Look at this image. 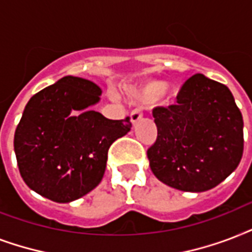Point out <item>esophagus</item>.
I'll return each mask as SVG.
<instances>
[{
	"mask_svg": "<svg viewBox=\"0 0 252 252\" xmlns=\"http://www.w3.org/2000/svg\"><path fill=\"white\" fill-rule=\"evenodd\" d=\"M130 118H131V124L132 126H135L140 120H142V112H140L139 109H135V110H132L131 114H130Z\"/></svg>",
	"mask_w": 252,
	"mask_h": 252,
	"instance_id": "34e87169",
	"label": "esophagus"
}]
</instances>
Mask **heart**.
Wrapping results in <instances>:
<instances>
[{
  "label": "heart",
  "instance_id": "b5f03b06",
  "mask_svg": "<svg viewBox=\"0 0 252 252\" xmlns=\"http://www.w3.org/2000/svg\"><path fill=\"white\" fill-rule=\"evenodd\" d=\"M126 92L131 98L139 102H153V101H157L159 97L165 101H169L173 97H176L179 93V88L172 84L167 85L164 80L150 79L130 85L126 88Z\"/></svg>",
  "mask_w": 252,
  "mask_h": 252
}]
</instances>
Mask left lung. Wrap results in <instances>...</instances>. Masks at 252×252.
Instances as JSON below:
<instances>
[{
	"mask_svg": "<svg viewBox=\"0 0 252 252\" xmlns=\"http://www.w3.org/2000/svg\"><path fill=\"white\" fill-rule=\"evenodd\" d=\"M158 139L147 158L158 180L184 192L217 187L239 164L243 118L229 88L197 73L177 104L153 110Z\"/></svg>",
	"mask_w": 252,
	"mask_h": 252,
	"instance_id": "left-lung-1",
	"label": "left lung"
}]
</instances>
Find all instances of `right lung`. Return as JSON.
Wrapping results in <instances>:
<instances>
[{"mask_svg": "<svg viewBox=\"0 0 252 252\" xmlns=\"http://www.w3.org/2000/svg\"><path fill=\"white\" fill-rule=\"evenodd\" d=\"M101 88L65 76L34 94L14 134L19 173L30 189L55 202H71L104 177L109 147L126 135L131 122L109 120L92 110Z\"/></svg>", "mask_w": 252, "mask_h": 252, "instance_id": "obj_1", "label": "right lung"}]
</instances>
